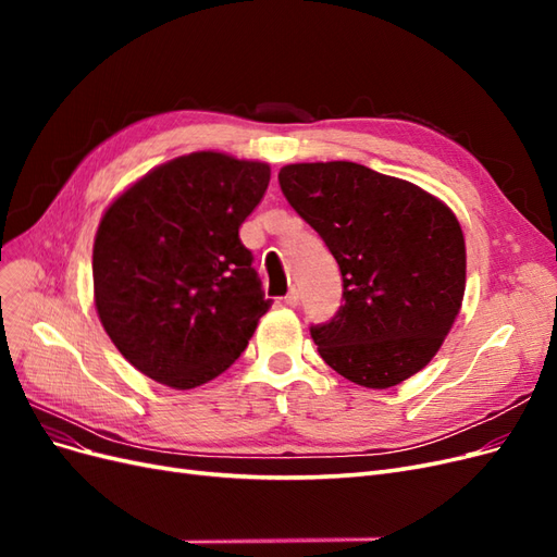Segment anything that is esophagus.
Returning a JSON list of instances; mask_svg holds the SVG:
<instances>
[{"label": "esophagus", "mask_w": 557, "mask_h": 557, "mask_svg": "<svg viewBox=\"0 0 557 557\" xmlns=\"http://www.w3.org/2000/svg\"><path fill=\"white\" fill-rule=\"evenodd\" d=\"M285 305H288V307H297L299 305V290L297 288H290V293L285 295Z\"/></svg>", "instance_id": "obj_1"}]
</instances>
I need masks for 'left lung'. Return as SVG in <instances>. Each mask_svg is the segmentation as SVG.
Returning a JSON list of instances; mask_svg holds the SVG:
<instances>
[{"mask_svg": "<svg viewBox=\"0 0 557 557\" xmlns=\"http://www.w3.org/2000/svg\"><path fill=\"white\" fill-rule=\"evenodd\" d=\"M278 183L344 278V307L311 327L320 358L376 391L418 374L462 307L467 250L458 218L418 185L356 162L285 164Z\"/></svg>", "mask_w": 557, "mask_h": 557, "instance_id": "obj_1", "label": "left lung"}]
</instances>
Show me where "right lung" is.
<instances>
[{
	"label": "right lung",
	"instance_id": "add662e5",
	"mask_svg": "<svg viewBox=\"0 0 557 557\" xmlns=\"http://www.w3.org/2000/svg\"><path fill=\"white\" fill-rule=\"evenodd\" d=\"M269 176L267 162L199 150L150 170L104 211L95 309L148 379L190 391L221 376L272 307L239 239Z\"/></svg>",
	"mask_w": 557,
	"mask_h": 557
}]
</instances>
